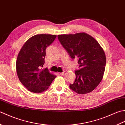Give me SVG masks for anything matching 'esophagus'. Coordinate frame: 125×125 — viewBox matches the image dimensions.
Listing matches in <instances>:
<instances>
[{"instance_id":"obj_1","label":"esophagus","mask_w":125,"mask_h":125,"mask_svg":"<svg viewBox=\"0 0 125 125\" xmlns=\"http://www.w3.org/2000/svg\"><path fill=\"white\" fill-rule=\"evenodd\" d=\"M66 73V72H62V73H60V74L61 75L63 76V75H64Z\"/></svg>"}]
</instances>
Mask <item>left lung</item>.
<instances>
[{
    "label": "left lung",
    "instance_id": "1",
    "mask_svg": "<svg viewBox=\"0 0 125 125\" xmlns=\"http://www.w3.org/2000/svg\"><path fill=\"white\" fill-rule=\"evenodd\" d=\"M61 44L72 59H77L80 69L75 71L72 91L80 94L91 92L104 77L106 58L103 48L91 35L85 32L58 35Z\"/></svg>",
    "mask_w": 125,
    "mask_h": 125
}]
</instances>
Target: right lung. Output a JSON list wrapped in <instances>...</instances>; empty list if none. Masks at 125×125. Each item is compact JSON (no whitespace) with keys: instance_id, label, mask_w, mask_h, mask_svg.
Wrapping results in <instances>:
<instances>
[{"instance_id":"obj_1","label":"right lung","mask_w":125,"mask_h":125,"mask_svg":"<svg viewBox=\"0 0 125 125\" xmlns=\"http://www.w3.org/2000/svg\"><path fill=\"white\" fill-rule=\"evenodd\" d=\"M56 37V35L52 34L35 35L27 40L18 55V77L22 85L33 93L45 91L56 77L47 68L41 69L45 63L46 49Z\"/></svg>"}]
</instances>
